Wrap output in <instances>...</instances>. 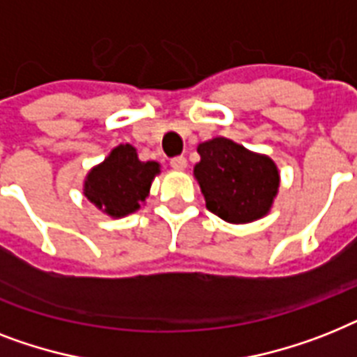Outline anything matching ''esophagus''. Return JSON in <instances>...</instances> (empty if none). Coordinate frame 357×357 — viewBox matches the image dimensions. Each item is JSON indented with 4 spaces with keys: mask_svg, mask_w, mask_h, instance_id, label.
Listing matches in <instances>:
<instances>
[{
    "mask_svg": "<svg viewBox=\"0 0 357 357\" xmlns=\"http://www.w3.org/2000/svg\"><path fill=\"white\" fill-rule=\"evenodd\" d=\"M170 167H172L174 170H185V169H187V159H185L183 155H179V158H174L172 161H170Z\"/></svg>",
    "mask_w": 357,
    "mask_h": 357,
    "instance_id": "esophagus-1",
    "label": "esophagus"
}]
</instances>
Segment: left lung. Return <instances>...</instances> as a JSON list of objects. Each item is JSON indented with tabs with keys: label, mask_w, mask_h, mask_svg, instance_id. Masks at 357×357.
Wrapping results in <instances>:
<instances>
[{
	"label": "left lung",
	"mask_w": 357,
	"mask_h": 357,
	"mask_svg": "<svg viewBox=\"0 0 357 357\" xmlns=\"http://www.w3.org/2000/svg\"><path fill=\"white\" fill-rule=\"evenodd\" d=\"M198 153L194 178L211 213L229 224H251L271 211L280 185L273 159L225 137L198 144Z\"/></svg>",
	"instance_id": "obj_1"
}]
</instances>
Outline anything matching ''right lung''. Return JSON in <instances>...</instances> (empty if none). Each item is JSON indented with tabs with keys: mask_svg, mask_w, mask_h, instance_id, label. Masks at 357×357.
Wrapping results in <instances>:
<instances>
[{
	"mask_svg": "<svg viewBox=\"0 0 357 357\" xmlns=\"http://www.w3.org/2000/svg\"><path fill=\"white\" fill-rule=\"evenodd\" d=\"M159 172V163L141 161L132 144H119L89 170L84 196L109 218H124L141 208Z\"/></svg>",
	"mask_w": 357,
	"mask_h": 357,
	"instance_id": "add662e5",
	"label": "right lung"
}]
</instances>
